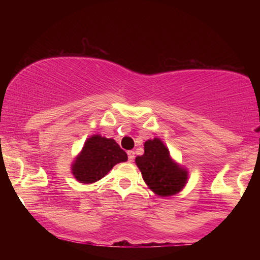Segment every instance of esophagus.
<instances>
[{
  "mask_svg": "<svg viewBox=\"0 0 260 260\" xmlns=\"http://www.w3.org/2000/svg\"><path fill=\"white\" fill-rule=\"evenodd\" d=\"M127 155H128V160L129 161H133L134 158H135V152L133 150H129L127 151Z\"/></svg>",
  "mask_w": 260,
  "mask_h": 260,
  "instance_id": "1",
  "label": "esophagus"
}]
</instances>
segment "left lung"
Wrapping results in <instances>:
<instances>
[{"label":"left lung","mask_w":260,"mask_h":260,"mask_svg":"<svg viewBox=\"0 0 260 260\" xmlns=\"http://www.w3.org/2000/svg\"><path fill=\"white\" fill-rule=\"evenodd\" d=\"M135 162L149 188L159 196H172L187 182V171L171 159L169 149L159 139L148 140L144 153L136 157Z\"/></svg>","instance_id":"obj_1"}]
</instances>
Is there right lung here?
Wrapping results in <instances>:
<instances>
[{
  "label": "right lung",
  "mask_w": 260,
  "mask_h": 260,
  "mask_svg": "<svg viewBox=\"0 0 260 260\" xmlns=\"http://www.w3.org/2000/svg\"><path fill=\"white\" fill-rule=\"evenodd\" d=\"M127 153L112 139L94 135L85 142L80 155L72 165L78 181L93 183L107 175L118 162L126 161Z\"/></svg>",
  "instance_id": "right-lung-1"
}]
</instances>
